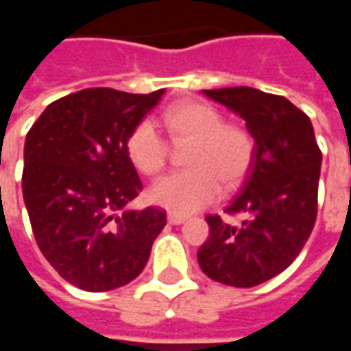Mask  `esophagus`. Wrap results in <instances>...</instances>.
<instances>
[{
    "label": "esophagus",
    "instance_id": "esophagus-1",
    "mask_svg": "<svg viewBox=\"0 0 351 351\" xmlns=\"http://www.w3.org/2000/svg\"><path fill=\"white\" fill-rule=\"evenodd\" d=\"M167 221L171 226H182L184 221H186V216H180V214H169Z\"/></svg>",
    "mask_w": 351,
    "mask_h": 351
}]
</instances>
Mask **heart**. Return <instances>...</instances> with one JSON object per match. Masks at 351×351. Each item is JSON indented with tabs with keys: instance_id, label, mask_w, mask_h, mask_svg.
Here are the masks:
<instances>
[{
	"instance_id": "obj_1",
	"label": "heart",
	"mask_w": 351,
	"mask_h": 351,
	"mask_svg": "<svg viewBox=\"0 0 351 351\" xmlns=\"http://www.w3.org/2000/svg\"><path fill=\"white\" fill-rule=\"evenodd\" d=\"M161 123L176 141H191L190 169L161 176L148 199L169 213L188 216L220 197L221 184L235 188L250 167L254 143L241 128L223 123L221 114L201 101H182L161 114ZM131 163L145 175H156L167 160V145L150 120L138 122L125 141Z\"/></svg>"
}]
</instances>
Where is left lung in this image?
<instances>
[{
	"label": "left lung",
	"mask_w": 351,
	"mask_h": 351,
	"mask_svg": "<svg viewBox=\"0 0 351 351\" xmlns=\"http://www.w3.org/2000/svg\"><path fill=\"white\" fill-rule=\"evenodd\" d=\"M246 122L254 138L250 167L229 214L241 226L206 216L210 235L197 261L208 278L254 287L287 269L308 241L317 210L322 152L310 118L282 95L248 86L203 90Z\"/></svg>",
	"instance_id": "left-lung-1"
}]
</instances>
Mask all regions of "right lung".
Segmentation results:
<instances>
[{
	"instance_id": "1",
	"label": "right lung",
	"mask_w": 351,
	"mask_h": 351,
	"mask_svg": "<svg viewBox=\"0 0 351 351\" xmlns=\"http://www.w3.org/2000/svg\"><path fill=\"white\" fill-rule=\"evenodd\" d=\"M88 88L50 103L27 131L22 193L35 241L84 291L122 287L145 269L163 210H133L143 188L125 152L131 130L163 97Z\"/></svg>"
}]
</instances>
